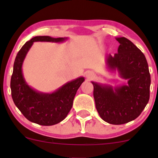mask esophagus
<instances>
[{"label": "esophagus", "instance_id": "34e87169", "mask_svg": "<svg viewBox=\"0 0 158 158\" xmlns=\"http://www.w3.org/2000/svg\"><path fill=\"white\" fill-rule=\"evenodd\" d=\"M85 74H86V77L88 78H91L94 76V73L92 71H87L86 73H85Z\"/></svg>", "mask_w": 158, "mask_h": 158}]
</instances>
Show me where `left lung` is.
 Here are the masks:
<instances>
[{"label": "left lung", "instance_id": "8db88e82", "mask_svg": "<svg viewBox=\"0 0 158 158\" xmlns=\"http://www.w3.org/2000/svg\"><path fill=\"white\" fill-rule=\"evenodd\" d=\"M117 53L107 56L110 70H117L128 84L116 87L92 81L96 108L103 120L113 125L125 124L142 113L149 100L151 77L144 54L130 40L117 38Z\"/></svg>", "mask_w": 158, "mask_h": 158}]
</instances>
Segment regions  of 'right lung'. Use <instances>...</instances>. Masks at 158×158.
Returning <instances> with one entry per match:
<instances>
[{"label":"right lung","instance_id":"1","mask_svg":"<svg viewBox=\"0 0 158 158\" xmlns=\"http://www.w3.org/2000/svg\"><path fill=\"white\" fill-rule=\"evenodd\" d=\"M66 39L35 36L27 41L16 56L10 81L11 94L15 106L30 122L41 126H52L62 121L71 109L77 90L85 81L84 77H79L66 83L55 92L44 94L32 89L24 80L23 61L33 42H61Z\"/></svg>","mask_w":158,"mask_h":158}]
</instances>
